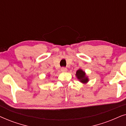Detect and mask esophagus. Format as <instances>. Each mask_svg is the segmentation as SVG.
<instances>
[{
  "label": "esophagus",
  "instance_id": "34e87169",
  "mask_svg": "<svg viewBox=\"0 0 126 126\" xmlns=\"http://www.w3.org/2000/svg\"><path fill=\"white\" fill-rule=\"evenodd\" d=\"M61 71L62 72H66L67 71V69L64 68V67H63V68H62L61 69Z\"/></svg>",
  "mask_w": 126,
  "mask_h": 126
}]
</instances>
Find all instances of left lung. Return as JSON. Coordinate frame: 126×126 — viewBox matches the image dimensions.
<instances>
[{
	"label": "left lung",
	"instance_id": "left-lung-1",
	"mask_svg": "<svg viewBox=\"0 0 126 126\" xmlns=\"http://www.w3.org/2000/svg\"><path fill=\"white\" fill-rule=\"evenodd\" d=\"M76 76L80 82L82 84H87L89 81V78L86 75V73L81 69H79L76 71Z\"/></svg>",
	"mask_w": 126,
	"mask_h": 126
}]
</instances>
